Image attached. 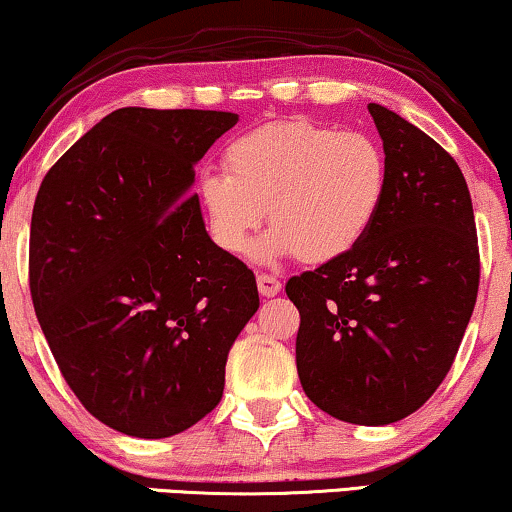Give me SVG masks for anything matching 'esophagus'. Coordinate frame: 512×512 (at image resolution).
<instances>
[{
    "mask_svg": "<svg viewBox=\"0 0 512 512\" xmlns=\"http://www.w3.org/2000/svg\"><path fill=\"white\" fill-rule=\"evenodd\" d=\"M257 288H260V293L264 297H274L281 293V281L271 274H260L257 276Z\"/></svg>",
    "mask_w": 512,
    "mask_h": 512,
    "instance_id": "esophagus-1",
    "label": "esophagus"
}]
</instances>
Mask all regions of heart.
<instances>
[{"label":"heart","mask_w":512,"mask_h":512,"mask_svg":"<svg viewBox=\"0 0 512 512\" xmlns=\"http://www.w3.org/2000/svg\"><path fill=\"white\" fill-rule=\"evenodd\" d=\"M224 174L198 181V200L217 248L243 255L264 219L274 224L255 248L262 262L300 257L331 264L371 234L387 198L385 148L364 132L312 120L255 127L224 148Z\"/></svg>","instance_id":"heart-1"}]
</instances>
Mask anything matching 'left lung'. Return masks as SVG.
<instances>
[{
	"label": "left lung",
	"instance_id": "1",
	"mask_svg": "<svg viewBox=\"0 0 512 512\" xmlns=\"http://www.w3.org/2000/svg\"><path fill=\"white\" fill-rule=\"evenodd\" d=\"M390 165L371 234L286 283L300 312L302 390L354 425H390L428 401L475 309L480 248L456 160L390 108L368 103Z\"/></svg>",
	"mask_w": 512,
	"mask_h": 512
}]
</instances>
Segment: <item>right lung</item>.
<instances>
[{
    "instance_id": "obj_1",
    "label": "right lung",
    "mask_w": 512,
    "mask_h": 512,
    "mask_svg": "<svg viewBox=\"0 0 512 512\" xmlns=\"http://www.w3.org/2000/svg\"><path fill=\"white\" fill-rule=\"evenodd\" d=\"M224 111L120 108L44 177L30 295L82 406L129 437L189 430L224 392L229 349L260 307L255 274L205 231L193 165Z\"/></svg>"
}]
</instances>
